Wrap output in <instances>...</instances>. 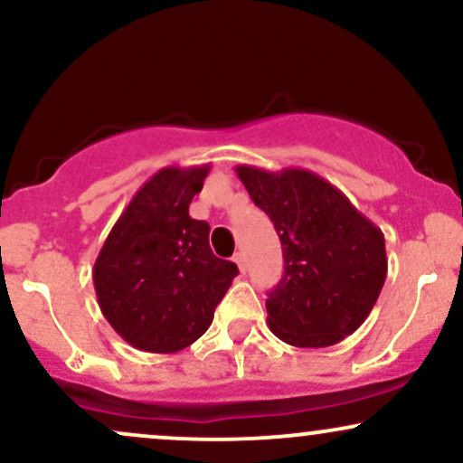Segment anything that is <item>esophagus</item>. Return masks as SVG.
<instances>
[{
  "instance_id": "obj_1",
  "label": "esophagus",
  "mask_w": 463,
  "mask_h": 463,
  "mask_svg": "<svg viewBox=\"0 0 463 463\" xmlns=\"http://www.w3.org/2000/svg\"><path fill=\"white\" fill-rule=\"evenodd\" d=\"M232 261H235L237 263V268H239V272H246V254H243V252H237L235 254V259H232Z\"/></svg>"
}]
</instances>
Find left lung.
Segmentation results:
<instances>
[{
	"label": "left lung",
	"instance_id": "1",
	"mask_svg": "<svg viewBox=\"0 0 463 463\" xmlns=\"http://www.w3.org/2000/svg\"><path fill=\"white\" fill-rule=\"evenodd\" d=\"M235 172L283 246L285 274L265 302L272 333L296 348L339 344L365 322L383 289L381 228L309 169L237 165Z\"/></svg>",
	"mask_w": 463,
	"mask_h": 463
}]
</instances>
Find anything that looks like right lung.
<instances>
[{
	"instance_id": "1",
	"label": "right lung",
	"mask_w": 463,
	"mask_h": 463,
	"mask_svg": "<svg viewBox=\"0 0 463 463\" xmlns=\"http://www.w3.org/2000/svg\"><path fill=\"white\" fill-rule=\"evenodd\" d=\"M211 165L163 167L132 195L93 265L98 305L117 335L146 353H178L204 335L239 274L189 215Z\"/></svg>"
}]
</instances>
